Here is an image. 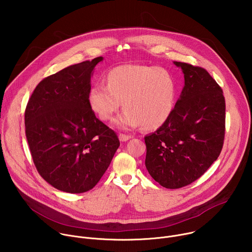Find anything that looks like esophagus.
<instances>
[{
	"mask_svg": "<svg viewBox=\"0 0 252 252\" xmlns=\"http://www.w3.org/2000/svg\"><path fill=\"white\" fill-rule=\"evenodd\" d=\"M119 138L121 141H127L128 139L131 138V135H128V134H124V133H120L119 134Z\"/></svg>",
	"mask_w": 252,
	"mask_h": 252,
	"instance_id": "esophagus-1",
	"label": "esophagus"
}]
</instances>
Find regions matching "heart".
Returning <instances> with one entry per match:
<instances>
[{
  "label": "heart",
  "mask_w": 252,
  "mask_h": 252,
  "mask_svg": "<svg viewBox=\"0 0 252 252\" xmlns=\"http://www.w3.org/2000/svg\"><path fill=\"white\" fill-rule=\"evenodd\" d=\"M107 85L95 84L89 93L93 111L110 121L122 104L125 111L114 122L119 128L157 129L170 117L176 98V83L165 68L156 65L123 64L113 68Z\"/></svg>",
  "instance_id": "1"
}]
</instances>
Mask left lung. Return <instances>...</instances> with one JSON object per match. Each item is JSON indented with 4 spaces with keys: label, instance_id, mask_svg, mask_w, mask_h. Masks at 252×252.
Returning a JSON list of instances; mask_svg holds the SVG:
<instances>
[{
    "label": "left lung",
    "instance_id": "8db88e82",
    "mask_svg": "<svg viewBox=\"0 0 252 252\" xmlns=\"http://www.w3.org/2000/svg\"><path fill=\"white\" fill-rule=\"evenodd\" d=\"M185 86L168 120L145 137L146 166L165 189H179L200 177L218 159L225 131V100L207 70L173 62Z\"/></svg>",
    "mask_w": 252,
    "mask_h": 252
}]
</instances>
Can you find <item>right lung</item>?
<instances>
[{
    "label": "right lung",
    "instance_id": "obj_1",
    "mask_svg": "<svg viewBox=\"0 0 252 252\" xmlns=\"http://www.w3.org/2000/svg\"><path fill=\"white\" fill-rule=\"evenodd\" d=\"M102 57L69 65L44 79L25 112L26 135L33 163L55 189L82 193L109 167L120 140L89 102L91 78Z\"/></svg>",
    "mask_w": 252,
    "mask_h": 252
}]
</instances>
